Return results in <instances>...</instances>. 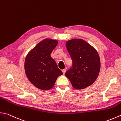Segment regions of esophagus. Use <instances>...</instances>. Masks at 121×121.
Instances as JSON below:
<instances>
[{"mask_svg":"<svg viewBox=\"0 0 121 121\" xmlns=\"http://www.w3.org/2000/svg\"><path fill=\"white\" fill-rule=\"evenodd\" d=\"M66 71H67V70L65 69H63V70H62V72H63V74H65V72H66Z\"/></svg>","mask_w":121,"mask_h":121,"instance_id":"1","label":"esophagus"}]
</instances>
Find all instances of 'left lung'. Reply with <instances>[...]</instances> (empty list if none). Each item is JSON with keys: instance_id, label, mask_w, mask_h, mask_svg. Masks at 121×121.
Wrapping results in <instances>:
<instances>
[{"instance_id": "left-lung-1", "label": "left lung", "mask_w": 121, "mask_h": 121, "mask_svg": "<svg viewBox=\"0 0 121 121\" xmlns=\"http://www.w3.org/2000/svg\"><path fill=\"white\" fill-rule=\"evenodd\" d=\"M66 47L72 60V65L65 75L74 88L80 90L95 82L100 70V59L96 50L81 39L67 41Z\"/></svg>"}]
</instances>
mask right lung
<instances>
[{"mask_svg":"<svg viewBox=\"0 0 121 121\" xmlns=\"http://www.w3.org/2000/svg\"><path fill=\"white\" fill-rule=\"evenodd\" d=\"M58 43L57 40L45 39L38 43L26 56V74L30 82L43 90L52 88L62 72L51 57V53Z\"/></svg>","mask_w":121,"mask_h":121,"instance_id":"1","label":"right lung"}]
</instances>
